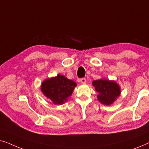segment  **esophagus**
I'll use <instances>...</instances> for the list:
<instances>
[{"instance_id": "obj_1", "label": "esophagus", "mask_w": 149, "mask_h": 149, "mask_svg": "<svg viewBox=\"0 0 149 149\" xmlns=\"http://www.w3.org/2000/svg\"><path fill=\"white\" fill-rule=\"evenodd\" d=\"M80 81H81V83H82V84H85V83H86V79H85V78L81 79Z\"/></svg>"}]
</instances>
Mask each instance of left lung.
<instances>
[{
	"label": "left lung",
	"instance_id": "obj_1",
	"mask_svg": "<svg viewBox=\"0 0 149 149\" xmlns=\"http://www.w3.org/2000/svg\"><path fill=\"white\" fill-rule=\"evenodd\" d=\"M92 84L98 93L97 100L104 105H111L121 93L119 85L114 81L100 79L93 81Z\"/></svg>",
	"mask_w": 149,
	"mask_h": 149
}]
</instances>
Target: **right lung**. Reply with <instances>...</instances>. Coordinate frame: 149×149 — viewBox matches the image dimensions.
<instances>
[{
	"label": "right lung",
	"mask_w": 149,
	"mask_h": 149,
	"mask_svg": "<svg viewBox=\"0 0 149 149\" xmlns=\"http://www.w3.org/2000/svg\"><path fill=\"white\" fill-rule=\"evenodd\" d=\"M77 83L63 75L46 79L42 83L41 91L45 96L57 105L63 104L72 95Z\"/></svg>",
	"instance_id": "1"
}]
</instances>
